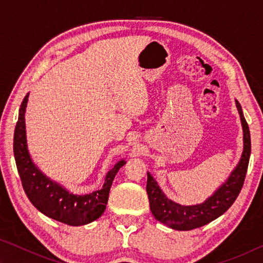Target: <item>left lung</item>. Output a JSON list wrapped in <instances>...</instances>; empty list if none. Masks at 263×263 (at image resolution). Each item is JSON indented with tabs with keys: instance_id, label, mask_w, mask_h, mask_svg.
Returning <instances> with one entry per match:
<instances>
[{
	"instance_id": "8db88e82",
	"label": "left lung",
	"mask_w": 263,
	"mask_h": 263,
	"mask_svg": "<svg viewBox=\"0 0 263 263\" xmlns=\"http://www.w3.org/2000/svg\"><path fill=\"white\" fill-rule=\"evenodd\" d=\"M235 103H237L243 128V152L239 164L230 175L229 180L210 198L197 205H180L164 196L153 176L147 173L146 191L149 199V208L155 219L160 222L179 231H189L201 228L228 211L237 199L243 185L248 168L249 155H251V133H249L246 119L243 117L241 106L238 101H235Z\"/></svg>"
}]
</instances>
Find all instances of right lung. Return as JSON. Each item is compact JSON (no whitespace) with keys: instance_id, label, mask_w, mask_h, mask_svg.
Masks as SVG:
<instances>
[{"instance_id":"right-lung-1","label":"right lung","mask_w":263,"mask_h":263,"mask_svg":"<svg viewBox=\"0 0 263 263\" xmlns=\"http://www.w3.org/2000/svg\"><path fill=\"white\" fill-rule=\"evenodd\" d=\"M26 95L22 102L18 122L14 135V155L22 185L30 202L44 215L70 226L86 225L94 221L104 212L109 199V191L116 174L125 161L117 162L106 174L103 188L89 195H73L55 182H52L34 166L26 147L25 108Z\"/></svg>"}]
</instances>
